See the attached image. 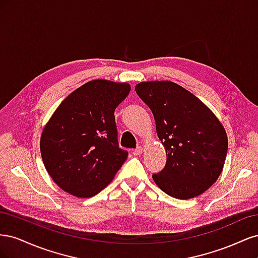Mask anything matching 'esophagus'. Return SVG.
I'll return each mask as SVG.
<instances>
[{"label": "esophagus", "mask_w": 258, "mask_h": 258, "mask_svg": "<svg viewBox=\"0 0 258 258\" xmlns=\"http://www.w3.org/2000/svg\"><path fill=\"white\" fill-rule=\"evenodd\" d=\"M142 152H143V147L140 146V147L136 148V150H134V152H132V153H134L135 156H139V155L142 154Z\"/></svg>", "instance_id": "34e87169"}]
</instances>
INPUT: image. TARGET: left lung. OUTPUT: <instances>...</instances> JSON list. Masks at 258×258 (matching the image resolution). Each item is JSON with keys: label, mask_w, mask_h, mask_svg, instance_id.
Instances as JSON below:
<instances>
[{"label": "left lung", "mask_w": 258, "mask_h": 258, "mask_svg": "<svg viewBox=\"0 0 258 258\" xmlns=\"http://www.w3.org/2000/svg\"><path fill=\"white\" fill-rule=\"evenodd\" d=\"M136 92L148 105L167 153L153 179L169 196L187 200L204 194L221 175L228 139L214 113L191 92L170 81L142 82Z\"/></svg>", "instance_id": "8db88e82"}]
</instances>
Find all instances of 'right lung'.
I'll list each match as a JSON object with an SVG mask.
<instances>
[{
	"label": "right lung",
	"instance_id": "add662e5",
	"mask_svg": "<svg viewBox=\"0 0 258 258\" xmlns=\"http://www.w3.org/2000/svg\"><path fill=\"white\" fill-rule=\"evenodd\" d=\"M130 90L128 83L90 81L53 112L40 147L44 166L61 189L90 198L112 182L128 157L118 146L114 112Z\"/></svg>",
	"mask_w": 258,
	"mask_h": 258
}]
</instances>
